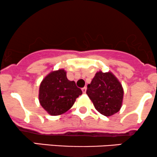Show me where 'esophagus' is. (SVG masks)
I'll return each instance as SVG.
<instances>
[{
    "instance_id": "obj_1",
    "label": "esophagus",
    "mask_w": 157,
    "mask_h": 157,
    "mask_svg": "<svg viewBox=\"0 0 157 157\" xmlns=\"http://www.w3.org/2000/svg\"><path fill=\"white\" fill-rule=\"evenodd\" d=\"M82 93H86V91H87V87H83L82 89Z\"/></svg>"
}]
</instances>
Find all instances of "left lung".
Here are the masks:
<instances>
[{
    "label": "left lung",
    "instance_id": "left-lung-1",
    "mask_svg": "<svg viewBox=\"0 0 157 157\" xmlns=\"http://www.w3.org/2000/svg\"><path fill=\"white\" fill-rule=\"evenodd\" d=\"M86 93L96 110L105 117L117 113L122 105V86L110 72H97L91 83L87 85Z\"/></svg>",
    "mask_w": 157,
    "mask_h": 157
}]
</instances>
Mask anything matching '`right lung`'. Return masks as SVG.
Returning a JSON list of instances; mask_svg holds the SVG:
<instances>
[{
    "label": "right lung",
    "instance_id": "1",
    "mask_svg": "<svg viewBox=\"0 0 157 157\" xmlns=\"http://www.w3.org/2000/svg\"><path fill=\"white\" fill-rule=\"evenodd\" d=\"M82 91L74 81L67 78L66 71L60 69L50 73L41 82L38 98L42 107L51 116H59L70 110Z\"/></svg>",
    "mask_w": 157,
    "mask_h": 157
}]
</instances>
